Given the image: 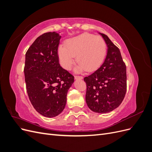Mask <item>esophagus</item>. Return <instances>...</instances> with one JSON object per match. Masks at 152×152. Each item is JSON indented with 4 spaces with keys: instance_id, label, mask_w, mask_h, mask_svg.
Listing matches in <instances>:
<instances>
[{
    "instance_id": "1",
    "label": "esophagus",
    "mask_w": 152,
    "mask_h": 152,
    "mask_svg": "<svg viewBox=\"0 0 152 152\" xmlns=\"http://www.w3.org/2000/svg\"><path fill=\"white\" fill-rule=\"evenodd\" d=\"M74 78H75V80H78V79L82 80V79H83V77H81V76H75Z\"/></svg>"
}]
</instances>
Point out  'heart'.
I'll return each mask as SVG.
<instances>
[{
  "label": "heart",
  "mask_w": 152,
  "mask_h": 152,
  "mask_svg": "<svg viewBox=\"0 0 152 152\" xmlns=\"http://www.w3.org/2000/svg\"><path fill=\"white\" fill-rule=\"evenodd\" d=\"M107 53V44L99 36L84 33L65 41V45L58 49V56L61 65L70 70L76 61L79 63L77 71L93 72L100 66Z\"/></svg>",
  "instance_id": "b5f03b06"
}]
</instances>
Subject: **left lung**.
Returning <instances> with one entry per match:
<instances>
[{
	"label": "left lung",
	"mask_w": 152,
	"mask_h": 152,
	"mask_svg": "<svg viewBox=\"0 0 152 152\" xmlns=\"http://www.w3.org/2000/svg\"><path fill=\"white\" fill-rule=\"evenodd\" d=\"M107 45L102 65L84 79L87 85L86 103L96 113H107L121 104L127 89L126 66L119 49L107 35L99 33Z\"/></svg>",
	"instance_id": "8db88e82"
}]
</instances>
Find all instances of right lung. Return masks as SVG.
I'll list each match as a JSON object with an SVG mask.
<instances>
[{
    "label": "right lung",
    "instance_id": "add662e5",
    "mask_svg": "<svg viewBox=\"0 0 152 152\" xmlns=\"http://www.w3.org/2000/svg\"><path fill=\"white\" fill-rule=\"evenodd\" d=\"M61 37L56 31L37 38L25 54V79L31 103L48 118L58 116L65 107L74 77L59 63L58 48Z\"/></svg>",
    "mask_w": 152,
    "mask_h": 152
}]
</instances>
